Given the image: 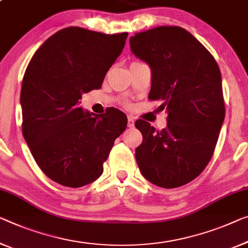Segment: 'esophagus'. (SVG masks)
<instances>
[{
  "label": "esophagus",
  "instance_id": "obj_1",
  "mask_svg": "<svg viewBox=\"0 0 248 248\" xmlns=\"http://www.w3.org/2000/svg\"><path fill=\"white\" fill-rule=\"evenodd\" d=\"M135 125V118L131 116H128V127L132 128Z\"/></svg>",
  "mask_w": 248,
  "mask_h": 248
}]
</instances>
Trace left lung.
<instances>
[{"label":"left lung","mask_w":248,"mask_h":248,"mask_svg":"<svg viewBox=\"0 0 248 248\" xmlns=\"http://www.w3.org/2000/svg\"><path fill=\"white\" fill-rule=\"evenodd\" d=\"M132 53L151 69L149 100L166 109L167 127L157 130L138 119L142 142L136 160L142 176L162 188L198 177L212 159L225 118L218 64L193 34L179 27H158L131 36Z\"/></svg>","instance_id":"left-lung-1"}]
</instances>
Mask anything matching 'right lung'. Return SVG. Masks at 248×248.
<instances>
[{"label":"right lung","mask_w":248,"mask_h":248,"mask_svg":"<svg viewBox=\"0 0 248 248\" xmlns=\"http://www.w3.org/2000/svg\"><path fill=\"white\" fill-rule=\"evenodd\" d=\"M127 36L62 29L36 50L25 70L22 132L40 169L62 186L97 180L114 140L127 127L119 109L94 114L80 107L83 93L101 88Z\"/></svg>","instance_id":"add662e5"}]
</instances>
